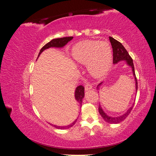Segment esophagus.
Here are the masks:
<instances>
[{
  "instance_id": "1",
  "label": "esophagus",
  "mask_w": 156,
  "mask_h": 156,
  "mask_svg": "<svg viewBox=\"0 0 156 156\" xmlns=\"http://www.w3.org/2000/svg\"><path fill=\"white\" fill-rule=\"evenodd\" d=\"M84 88H85L86 90H88L91 89V88H92V84H91L90 83H87V84H85V86H84Z\"/></svg>"
}]
</instances>
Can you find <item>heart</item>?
I'll return each instance as SVG.
<instances>
[{
	"label": "heart",
	"mask_w": 156,
	"mask_h": 156,
	"mask_svg": "<svg viewBox=\"0 0 156 156\" xmlns=\"http://www.w3.org/2000/svg\"><path fill=\"white\" fill-rule=\"evenodd\" d=\"M72 56L78 63L88 64L90 73L98 78L105 75L111 66L112 50L106 41L87 40L73 47Z\"/></svg>",
	"instance_id": "heart-1"
}]
</instances>
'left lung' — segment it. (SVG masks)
<instances>
[{"mask_svg":"<svg viewBox=\"0 0 156 156\" xmlns=\"http://www.w3.org/2000/svg\"><path fill=\"white\" fill-rule=\"evenodd\" d=\"M109 40L111 44V46L112 48V52H113V63L114 64H116L119 62L120 60H126V62L127 63L129 66L132 68V71H133V75L135 77V85H136V90H137V87H138V83H137V79H136V75H135V68H134V65H133V59L131 58V57L130 56V55H129L128 52L127 51V50L124 48V47L122 45V44L119 42V41L116 40L115 39L113 38L112 37H109ZM102 83H101L100 84H99V85L98 86V88H99L98 87ZM134 104L133 105V106H131V107L130 108H129L128 111H127L125 114H124L123 115L118 116V117H111L107 116L105 113L103 112V111L102 110V108L100 106V105H99V112L101 115V116H102V118L103 119L105 120V122H108L109 124H119L120 122H122L124 120H125L126 118L129 115V113L131 112V111L133 109Z\"/></svg>","mask_w":156,"mask_h":156,"instance_id":"obj_1","label":"left lung"}]
</instances>
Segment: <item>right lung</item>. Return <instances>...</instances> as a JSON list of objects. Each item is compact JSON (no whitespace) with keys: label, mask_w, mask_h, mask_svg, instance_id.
<instances>
[{"label":"right lung","mask_w":156,"mask_h":156,"mask_svg":"<svg viewBox=\"0 0 156 156\" xmlns=\"http://www.w3.org/2000/svg\"><path fill=\"white\" fill-rule=\"evenodd\" d=\"M73 39L72 36L70 37H60V38H56V39H53L49 42H48V44H46L43 48H42L40 51V53L38 54V56H37V58L39 57V56L40 54L43 52L44 50L46 49H48L50 48H62L66 44H67L68 42H69L70 40H72ZM84 88L83 86L80 85L76 88V90H75V100H76L79 103L80 105H82V101H83V98H84ZM77 120H75L72 124H71L70 125H68V126H53L55 127L57 129H64L65 127H67V128H69V127H72L76 122ZM52 125V124H51Z\"/></svg>","instance_id":"obj_1"}]
</instances>
